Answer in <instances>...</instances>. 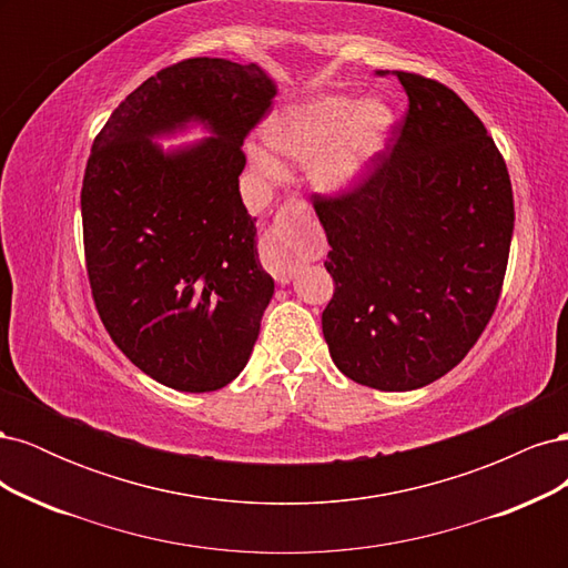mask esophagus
I'll use <instances>...</instances> for the list:
<instances>
[{"instance_id":"34e87169","label":"esophagus","mask_w":568,"mask_h":568,"mask_svg":"<svg viewBox=\"0 0 568 568\" xmlns=\"http://www.w3.org/2000/svg\"><path fill=\"white\" fill-rule=\"evenodd\" d=\"M317 248L313 213L303 201H288L274 217L265 234V267L280 284H288L296 277L298 267Z\"/></svg>"}]
</instances>
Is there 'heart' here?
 <instances>
[{"mask_svg":"<svg viewBox=\"0 0 568 568\" xmlns=\"http://www.w3.org/2000/svg\"><path fill=\"white\" fill-rule=\"evenodd\" d=\"M395 118L382 99H357L326 92L291 104L265 123V142L282 156L311 163V180L326 194H346L369 175L386 149ZM257 173L277 180L282 161L263 144H248Z\"/></svg>","mask_w":568,"mask_h":568,"instance_id":"1","label":"heart"}]
</instances>
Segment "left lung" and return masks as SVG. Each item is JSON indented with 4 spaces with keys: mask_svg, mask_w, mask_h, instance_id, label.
Segmentation results:
<instances>
[{
    "mask_svg": "<svg viewBox=\"0 0 568 568\" xmlns=\"http://www.w3.org/2000/svg\"><path fill=\"white\" fill-rule=\"evenodd\" d=\"M393 75L409 99L395 144L353 192L315 194L334 280L322 332L348 379L415 390L459 365L495 313L514 199L474 111L436 80Z\"/></svg>",
    "mask_w": 568,
    "mask_h": 568,
    "instance_id": "8db88e82",
    "label": "left lung"
}]
</instances>
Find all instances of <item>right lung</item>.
Instances as JSON below:
<instances>
[{
  "mask_svg": "<svg viewBox=\"0 0 568 568\" xmlns=\"http://www.w3.org/2000/svg\"><path fill=\"white\" fill-rule=\"evenodd\" d=\"M274 94L257 63L186 59L128 94L92 144L80 209L97 311L130 363L168 388L227 386L261 334L274 280L239 175ZM192 124L212 136L170 152L152 142Z\"/></svg>",
  "mask_w": 568,
  "mask_h": 568,
  "instance_id": "obj_1",
  "label": "right lung"
}]
</instances>
